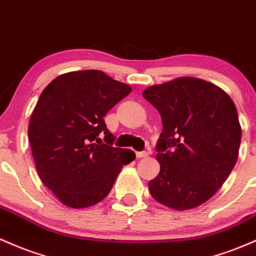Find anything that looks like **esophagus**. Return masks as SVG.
I'll use <instances>...</instances> for the list:
<instances>
[{
  "label": "esophagus",
  "instance_id": "obj_1",
  "mask_svg": "<svg viewBox=\"0 0 256 256\" xmlns=\"http://www.w3.org/2000/svg\"><path fill=\"white\" fill-rule=\"evenodd\" d=\"M148 152H146V151L136 152V157H138V158H142V157H148Z\"/></svg>",
  "mask_w": 256,
  "mask_h": 256
}]
</instances>
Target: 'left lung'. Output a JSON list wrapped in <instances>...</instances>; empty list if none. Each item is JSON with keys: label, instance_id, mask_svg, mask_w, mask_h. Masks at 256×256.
<instances>
[{"label": "left lung", "instance_id": "obj_1", "mask_svg": "<svg viewBox=\"0 0 256 256\" xmlns=\"http://www.w3.org/2000/svg\"><path fill=\"white\" fill-rule=\"evenodd\" d=\"M142 96L163 124L156 145L160 170L148 182L152 197L176 210L202 204L237 162L242 129L236 106L219 87L194 77L152 86Z\"/></svg>", "mask_w": 256, "mask_h": 256}]
</instances>
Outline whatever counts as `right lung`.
<instances>
[{"instance_id": "right-lung-1", "label": "right lung", "mask_w": 256, "mask_h": 256, "mask_svg": "<svg viewBox=\"0 0 256 256\" xmlns=\"http://www.w3.org/2000/svg\"><path fill=\"white\" fill-rule=\"evenodd\" d=\"M130 92L102 71L86 70L60 74L40 96L28 123V142L42 182L65 206L99 203L123 166L136 160L132 150L114 148L116 138L104 120Z\"/></svg>"}]
</instances>
